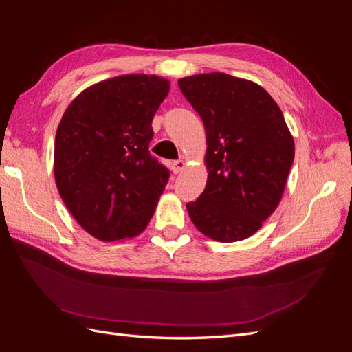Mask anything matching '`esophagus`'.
Masks as SVG:
<instances>
[{
	"label": "esophagus",
	"mask_w": 352,
	"mask_h": 352,
	"mask_svg": "<svg viewBox=\"0 0 352 352\" xmlns=\"http://www.w3.org/2000/svg\"><path fill=\"white\" fill-rule=\"evenodd\" d=\"M170 168H172V172L175 175H177L185 168V162H184V160H175V162L170 163Z\"/></svg>",
	"instance_id": "34e87169"
}]
</instances>
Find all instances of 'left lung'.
Returning <instances> with one entry per match:
<instances>
[{
  "mask_svg": "<svg viewBox=\"0 0 352 352\" xmlns=\"http://www.w3.org/2000/svg\"><path fill=\"white\" fill-rule=\"evenodd\" d=\"M206 127L208 179L188 202L195 228L219 242L247 239L279 206L294 163V138L260 85L226 73L177 80Z\"/></svg>",
  "mask_w": 352,
  "mask_h": 352,
  "instance_id": "left-lung-1",
  "label": "left lung"
}]
</instances>
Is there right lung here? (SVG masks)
Masks as SVG:
<instances>
[{
	"label": "right lung",
	"instance_id": "add662e5",
	"mask_svg": "<svg viewBox=\"0 0 352 352\" xmlns=\"http://www.w3.org/2000/svg\"><path fill=\"white\" fill-rule=\"evenodd\" d=\"M168 89L164 78L123 74L82 91L63 114L56 184L72 216L94 238H133L150 223L170 176L148 150L153 117Z\"/></svg>",
	"mask_w": 352,
	"mask_h": 352
}]
</instances>
